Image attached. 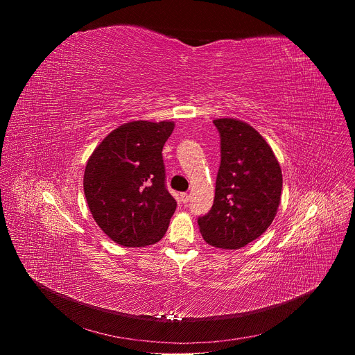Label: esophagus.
I'll list each match as a JSON object with an SVG mask.
<instances>
[{
  "label": "esophagus",
  "instance_id": "esophagus-1",
  "mask_svg": "<svg viewBox=\"0 0 355 355\" xmlns=\"http://www.w3.org/2000/svg\"><path fill=\"white\" fill-rule=\"evenodd\" d=\"M180 198H181V202H182V204H188V200H189V195L188 193H181L180 195Z\"/></svg>",
  "mask_w": 355,
  "mask_h": 355
}]
</instances>
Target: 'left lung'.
<instances>
[{
	"label": "left lung",
	"mask_w": 355,
	"mask_h": 355,
	"mask_svg": "<svg viewBox=\"0 0 355 355\" xmlns=\"http://www.w3.org/2000/svg\"><path fill=\"white\" fill-rule=\"evenodd\" d=\"M214 123L220 135V167L214 205L198 225L208 244L236 250L260 237L272 223L282 173L272 148L254 128L233 118Z\"/></svg>",
	"instance_id": "8db88e82"
}]
</instances>
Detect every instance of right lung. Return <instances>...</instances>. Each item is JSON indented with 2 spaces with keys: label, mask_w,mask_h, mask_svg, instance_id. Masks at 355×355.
<instances>
[{
  "label": "right lung",
  "mask_w": 355,
  "mask_h": 355,
  "mask_svg": "<svg viewBox=\"0 0 355 355\" xmlns=\"http://www.w3.org/2000/svg\"><path fill=\"white\" fill-rule=\"evenodd\" d=\"M174 122H128L112 130L89 156L84 193L91 215L123 247L163 239L177 202L166 188L163 147Z\"/></svg>",
  "instance_id": "obj_1"
}]
</instances>
